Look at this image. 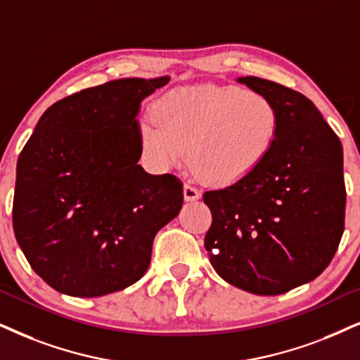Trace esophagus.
<instances>
[{
	"instance_id": "1",
	"label": "esophagus",
	"mask_w": 360,
	"mask_h": 360,
	"mask_svg": "<svg viewBox=\"0 0 360 360\" xmlns=\"http://www.w3.org/2000/svg\"><path fill=\"white\" fill-rule=\"evenodd\" d=\"M201 198V193L191 184H184V199L186 201H195V199Z\"/></svg>"
}]
</instances>
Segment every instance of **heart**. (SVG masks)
<instances>
[{
    "mask_svg": "<svg viewBox=\"0 0 360 360\" xmlns=\"http://www.w3.org/2000/svg\"><path fill=\"white\" fill-rule=\"evenodd\" d=\"M279 112L266 94L238 86L172 89L139 124V144L153 166L183 162L211 184H234L262 165L274 146Z\"/></svg>",
    "mask_w": 360,
    "mask_h": 360,
    "instance_id": "b5f03b06",
    "label": "heart"
}]
</instances>
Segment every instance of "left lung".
Returning a JSON list of instances; mask_svg holds the SVG:
<instances>
[{
    "instance_id": "obj_1",
    "label": "left lung",
    "mask_w": 360,
    "mask_h": 360,
    "mask_svg": "<svg viewBox=\"0 0 360 360\" xmlns=\"http://www.w3.org/2000/svg\"><path fill=\"white\" fill-rule=\"evenodd\" d=\"M238 81L276 104L279 131L256 171L204 193L212 214L204 245L226 282L259 295L284 294L316 279L339 248L342 144L304 94L256 76Z\"/></svg>"
}]
</instances>
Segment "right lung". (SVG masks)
Masks as SVG:
<instances>
[{"mask_svg": "<svg viewBox=\"0 0 360 360\" xmlns=\"http://www.w3.org/2000/svg\"><path fill=\"white\" fill-rule=\"evenodd\" d=\"M169 83L122 78L49 106L16 166L13 229L58 292L99 297L146 274L158 231L183 207V183L138 165L141 101Z\"/></svg>", "mask_w": 360, "mask_h": 360, "instance_id": "obj_1", "label": "right lung"}]
</instances>
